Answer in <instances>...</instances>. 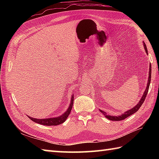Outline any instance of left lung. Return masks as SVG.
Instances as JSON below:
<instances>
[{"label":"left lung","instance_id":"left-lung-1","mask_svg":"<svg viewBox=\"0 0 159 159\" xmlns=\"http://www.w3.org/2000/svg\"><path fill=\"white\" fill-rule=\"evenodd\" d=\"M143 46H144V48H145V50H146V53L148 54V50H147V47H146V45L145 44V43H143ZM151 65V64H150ZM150 65V71H149V77H148V85H147V87L146 90H145V92L143 93V95L142 96V98H141L140 101L139 102V103H138L137 104V106L134 107V108H133V109H131L130 110H128L127 111H126L124 114L121 115V116H107L106 113L104 112V111H102V110H100V112L103 113L104 116H105V117L107 118H108V119L110 120H112V121H120V120H123L124 119H126V117L130 116L131 115H133V113H136L137 111L139 109V108L141 107V105H142L143 102L145 101V99H146V97L147 96L148 94V89H149V87H150V81H151V66Z\"/></svg>","mask_w":159,"mask_h":159}]
</instances>
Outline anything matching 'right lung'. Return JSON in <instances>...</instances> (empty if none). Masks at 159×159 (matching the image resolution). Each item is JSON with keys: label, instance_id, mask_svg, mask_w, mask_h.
I'll return each instance as SVG.
<instances>
[{"label": "right lung", "instance_id": "obj_1", "mask_svg": "<svg viewBox=\"0 0 159 159\" xmlns=\"http://www.w3.org/2000/svg\"><path fill=\"white\" fill-rule=\"evenodd\" d=\"M74 102V96H72V98H71V102L70 104V107L64 113L62 116L60 117H57L55 118H48V119H36V118H33L31 117H29L30 120L32 121H35L36 123H38L39 124L44 125V126H57V125H59L63 123L67 119V117H68L70 115L71 110H72V105Z\"/></svg>", "mask_w": 159, "mask_h": 159}]
</instances>
